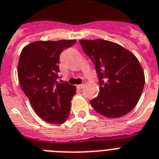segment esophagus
Segmentation results:
<instances>
[{"label":"esophagus","mask_w":159,"mask_h":159,"mask_svg":"<svg viewBox=\"0 0 159 159\" xmlns=\"http://www.w3.org/2000/svg\"><path fill=\"white\" fill-rule=\"evenodd\" d=\"M76 87H77V89H82L84 87V84H80V85H77Z\"/></svg>","instance_id":"1"}]
</instances>
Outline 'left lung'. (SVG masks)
<instances>
[{
    "label": "left lung",
    "instance_id": "obj_1",
    "mask_svg": "<svg viewBox=\"0 0 159 159\" xmlns=\"http://www.w3.org/2000/svg\"><path fill=\"white\" fill-rule=\"evenodd\" d=\"M98 74L99 95L90 101L100 115L119 118L134 108L142 93L145 74L138 59L121 45L101 40H80Z\"/></svg>",
    "mask_w": 159,
    "mask_h": 159
}]
</instances>
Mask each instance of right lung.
I'll list each match as a JSON object with an SVG mask.
<instances>
[{
	"mask_svg": "<svg viewBox=\"0 0 159 159\" xmlns=\"http://www.w3.org/2000/svg\"><path fill=\"white\" fill-rule=\"evenodd\" d=\"M75 40L35 41L25 46L18 64L19 84L38 116L53 124H61L70 111L75 87L58 83L59 57Z\"/></svg>",
	"mask_w": 159,
	"mask_h": 159,
	"instance_id": "1",
	"label": "right lung"
}]
</instances>
